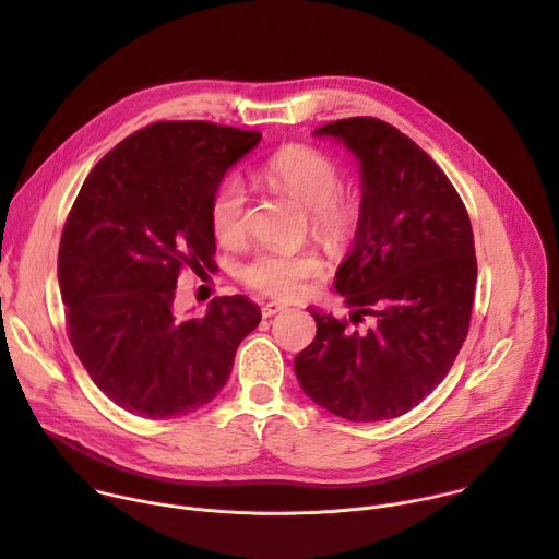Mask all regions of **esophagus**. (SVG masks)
<instances>
[{
  "label": "esophagus",
  "mask_w": 559,
  "mask_h": 559,
  "mask_svg": "<svg viewBox=\"0 0 559 559\" xmlns=\"http://www.w3.org/2000/svg\"><path fill=\"white\" fill-rule=\"evenodd\" d=\"M286 307L284 305H280V302H269V305H264L262 307V316L264 318H273V316H277V313H282Z\"/></svg>",
  "instance_id": "obj_1"
}]
</instances>
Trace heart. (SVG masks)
Listing matches in <instances>:
<instances>
[{
  "instance_id": "b5f03b06",
  "label": "heart",
  "mask_w": 559,
  "mask_h": 559,
  "mask_svg": "<svg viewBox=\"0 0 559 559\" xmlns=\"http://www.w3.org/2000/svg\"><path fill=\"white\" fill-rule=\"evenodd\" d=\"M262 177L299 205L307 207L311 235L329 250H347L362 226V201L356 192L340 188L342 175L337 163L309 145H286L264 165ZM210 228L222 246L237 248L248 237V192L230 177L219 183L210 199ZM324 260L316 248L257 252L241 269V282L269 297H302L307 284L320 277Z\"/></svg>"
}]
</instances>
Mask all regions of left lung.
Wrapping results in <instances>:
<instances>
[{"label": "left lung", "instance_id": "left-lung-1", "mask_svg": "<svg viewBox=\"0 0 559 559\" xmlns=\"http://www.w3.org/2000/svg\"><path fill=\"white\" fill-rule=\"evenodd\" d=\"M360 160L362 226L335 273V288L373 316L365 333L347 318L311 309L318 333L295 358L305 394L356 423L388 420L416 407L454 365L477 284L475 235L445 171L394 124L354 116L316 130Z\"/></svg>", "mask_w": 559, "mask_h": 559}]
</instances>
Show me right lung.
I'll list each match as a JSON object with an SVG mask.
<instances>
[{
	"mask_svg": "<svg viewBox=\"0 0 559 559\" xmlns=\"http://www.w3.org/2000/svg\"><path fill=\"white\" fill-rule=\"evenodd\" d=\"M260 132L160 120L107 152L67 217L58 282L71 347L124 412H197L230 378L239 342L262 320L243 295L214 297L203 318L171 311L181 271L212 273L210 199Z\"/></svg>",
	"mask_w": 559,
	"mask_h": 559,
	"instance_id": "obj_1",
	"label": "right lung"
}]
</instances>
